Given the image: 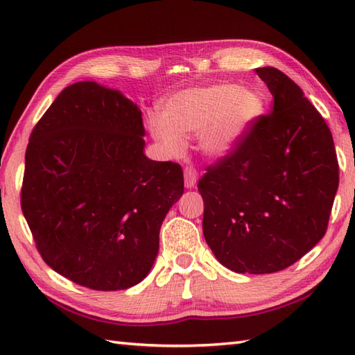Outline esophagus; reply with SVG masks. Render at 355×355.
Wrapping results in <instances>:
<instances>
[{
    "label": "esophagus",
    "mask_w": 355,
    "mask_h": 355,
    "mask_svg": "<svg viewBox=\"0 0 355 355\" xmlns=\"http://www.w3.org/2000/svg\"><path fill=\"white\" fill-rule=\"evenodd\" d=\"M197 180H198V173L195 171L193 166H186L184 168V184L187 189H192L197 184Z\"/></svg>",
    "instance_id": "34e87169"
}]
</instances>
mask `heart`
I'll list each match as a JSON object with an SVG mask.
<instances>
[{
	"label": "heart",
	"instance_id": "obj_1",
	"mask_svg": "<svg viewBox=\"0 0 355 355\" xmlns=\"http://www.w3.org/2000/svg\"><path fill=\"white\" fill-rule=\"evenodd\" d=\"M266 99L259 92L235 84L193 87L164 101L163 117L149 119L150 135L166 153L177 155L184 135L198 132L206 155L221 158L233 153L263 114Z\"/></svg>",
	"mask_w": 355,
	"mask_h": 355
}]
</instances>
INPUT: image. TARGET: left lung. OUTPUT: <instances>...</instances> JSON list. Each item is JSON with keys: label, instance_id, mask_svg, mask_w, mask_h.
<instances>
[{"label": "left lung", "instance_id": "1", "mask_svg": "<svg viewBox=\"0 0 355 355\" xmlns=\"http://www.w3.org/2000/svg\"><path fill=\"white\" fill-rule=\"evenodd\" d=\"M273 94L241 145L207 166L198 191L202 233L236 273H276L325 236L338 187L333 135L304 92L281 70L256 69Z\"/></svg>", "mask_w": 355, "mask_h": 355}]
</instances>
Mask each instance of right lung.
<instances>
[{"instance_id": "1", "label": "right lung", "mask_w": 355, "mask_h": 355, "mask_svg": "<svg viewBox=\"0 0 355 355\" xmlns=\"http://www.w3.org/2000/svg\"><path fill=\"white\" fill-rule=\"evenodd\" d=\"M137 105L96 82L64 88L30 134L21 209L56 273L99 291L141 282L166 214L184 192L182 166L143 153Z\"/></svg>"}]
</instances>
